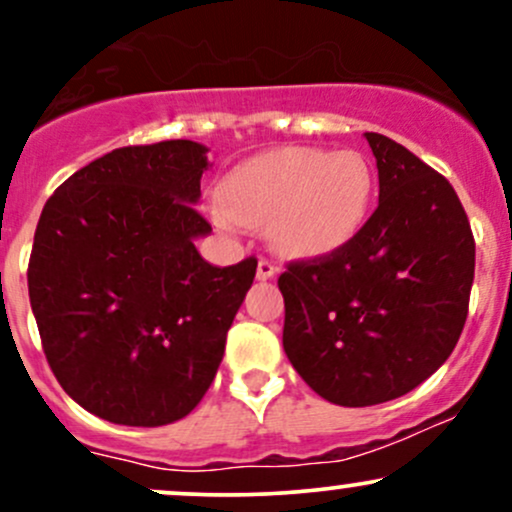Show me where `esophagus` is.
<instances>
[{
	"instance_id": "34e87169",
	"label": "esophagus",
	"mask_w": 512,
	"mask_h": 512,
	"mask_svg": "<svg viewBox=\"0 0 512 512\" xmlns=\"http://www.w3.org/2000/svg\"><path fill=\"white\" fill-rule=\"evenodd\" d=\"M276 274H279V267H276V264L267 262V260H260V262H257V279H260V281L274 279Z\"/></svg>"
}]
</instances>
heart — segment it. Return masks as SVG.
Listing matches in <instances>:
<instances>
[{"label":"heart","instance_id":"obj_1","mask_svg":"<svg viewBox=\"0 0 512 512\" xmlns=\"http://www.w3.org/2000/svg\"><path fill=\"white\" fill-rule=\"evenodd\" d=\"M373 197V168L358 151L284 146L228 170L207 214L231 233L264 226L289 257H325L361 233Z\"/></svg>","mask_w":512,"mask_h":512}]
</instances>
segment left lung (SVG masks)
Wrapping results in <instances>:
<instances>
[{
    "instance_id": "1",
    "label": "left lung",
    "mask_w": 512,
    "mask_h": 512,
    "mask_svg": "<svg viewBox=\"0 0 512 512\" xmlns=\"http://www.w3.org/2000/svg\"><path fill=\"white\" fill-rule=\"evenodd\" d=\"M378 209L342 250L279 276L284 351L327 402L397 399L448 361L467 320L474 238L443 175L385 134L366 132Z\"/></svg>"
}]
</instances>
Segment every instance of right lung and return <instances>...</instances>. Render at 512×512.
<instances>
[{
	"instance_id": "add662e5",
	"label": "right lung",
	"mask_w": 512,
	"mask_h": 512,
	"mask_svg": "<svg viewBox=\"0 0 512 512\" xmlns=\"http://www.w3.org/2000/svg\"><path fill=\"white\" fill-rule=\"evenodd\" d=\"M207 146H125L45 202L28 262L43 351L79 407L120 426H166L197 407L257 260L211 267L195 240Z\"/></svg>"
}]
</instances>
